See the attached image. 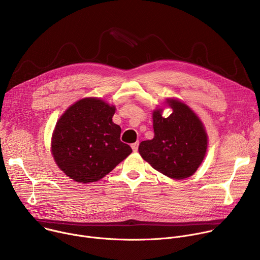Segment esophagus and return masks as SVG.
I'll use <instances>...</instances> for the list:
<instances>
[{
  "mask_svg": "<svg viewBox=\"0 0 260 260\" xmlns=\"http://www.w3.org/2000/svg\"><path fill=\"white\" fill-rule=\"evenodd\" d=\"M138 147H139V143H138V142L132 144V148H133V150H134L135 152L138 150Z\"/></svg>",
  "mask_w": 260,
  "mask_h": 260,
  "instance_id": "obj_1",
  "label": "esophagus"
}]
</instances>
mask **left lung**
I'll return each mask as SVG.
<instances>
[{"label": "left lung", "instance_id": "left-lung-1", "mask_svg": "<svg viewBox=\"0 0 260 260\" xmlns=\"http://www.w3.org/2000/svg\"><path fill=\"white\" fill-rule=\"evenodd\" d=\"M172 114L162 115L165 107L152 112L154 138L141 142L139 153L154 170L175 180L192 176L208 149V135L194 111L178 99L165 102Z\"/></svg>", "mask_w": 260, "mask_h": 260}]
</instances>
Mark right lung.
I'll list each match as a JSON object with an SVG mask.
<instances>
[{
  "label": "right lung",
  "mask_w": 260,
  "mask_h": 260,
  "mask_svg": "<svg viewBox=\"0 0 260 260\" xmlns=\"http://www.w3.org/2000/svg\"><path fill=\"white\" fill-rule=\"evenodd\" d=\"M115 110L114 105L102 99L84 98L58 118L51 138V154L74 181L96 182L133 152L120 141L121 128L112 120Z\"/></svg>",
  "instance_id": "right-lung-1"
}]
</instances>
